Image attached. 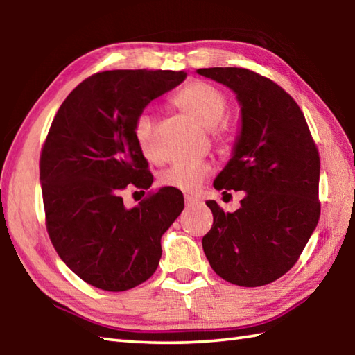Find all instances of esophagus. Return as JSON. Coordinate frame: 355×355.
Wrapping results in <instances>:
<instances>
[{"label": "esophagus", "mask_w": 355, "mask_h": 355, "mask_svg": "<svg viewBox=\"0 0 355 355\" xmlns=\"http://www.w3.org/2000/svg\"><path fill=\"white\" fill-rule=\"evenodd\" d=\"M184 202H186V205L191 207V205H194V203H197L199 200H197L196 197H192V196H184Z\"/></svg>", "instance_id": "34e87169"}]
</instances>
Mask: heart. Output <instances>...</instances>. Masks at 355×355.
<instances>
[{"mask_svg": "<svg viewBox=\"0 0 355 355\" xmlns=\"http://www.w3.org/2000/svg\"><path fill=\"white\" fill-rule=\"evenodd\" d=\"M172 103L203 128H213V136L220 147H228L230 131L224 122L228 107L225 94L205 81H191L173 95ZM155 119L142 112L135 122V139L144 155L152 156V136ZM211 172V167L203 161L194 163H175L161 173L159 182L167 188L183 192H194Z\"/></svg>", "mask_w": 355, "mask_h": 355, "instance_id": "obj_1", "label": "heart"}]
</instances>
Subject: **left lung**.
Returning a JSON list of instances; mask_svg holds the SVG:
<instances>
[{
  "label": "left lung",
  "mask_w": 355,
  "mask_h": 355,
  "mask_svg": "<svg viewBox=\"0 0 355 355\" xmlns=\"http://www.w3.org/2000/svg\"><path fill=\"white\" fill-rule=\"evenodd\" d=\"M197 73L232 89L241 106V131L214 188L244 199L235 213L207 202L213 227L203 252L230 284L268 285L296 264L320 220V153L296 101L269 78L238 67Z\"/></svg>",
  "instance_id": "obj_1"
}]
</instances>
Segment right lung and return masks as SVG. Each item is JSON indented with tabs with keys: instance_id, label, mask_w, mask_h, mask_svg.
Listing matches in <instances>:
<instances>
[{
	"instance_id": "right-lung-1",
	"label": "right lung",
	"mask_w": 355,
	"mask_h": 355,
	"mask_svg": "<svg viewBox=\"0 0 355 355\" xmlns=\"http://www.w3.org/2000/svg\"><path fill=\"white\" fill-rule=\"evenodd\" d=\"M184 78L172 70L101 71L78 84L51 122L40 153L48 235L71 271L100 290L127 291L152 277L161 236L184 208L173 188L133 208L120 196L128 186H152L135 122Z\"/></svg>"
}]
</instances>
